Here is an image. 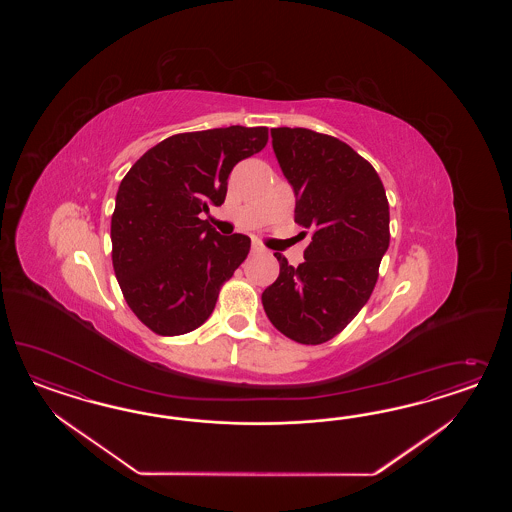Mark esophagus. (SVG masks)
Listing matches in <instances>:
<instances>
[{
	"label": "esophagus",
	"mask_w": 512,
	"mask_h": 512,
	"mask_svg": "<svg viewBox=\"0 0 512 512\" xmlns=\"http://www.w3.org/2000/svg\"><path fill=\"white\" fill-rule=\"evenodd\" d=\"M251 253H253V255H263V253H266V249H264L261 244L255 242V244L251 246Z\"/></svg>",
	"instance_id": "1"
}]
</instances>
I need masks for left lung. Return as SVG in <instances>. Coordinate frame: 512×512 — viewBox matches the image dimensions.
<instances>
[{
	"instance_id": "left-lung-1",
	"label": "left lung",
	"mask_w": 512,
	"mask_h": 512,
	"mask_svg": "<svg viewBox=\"0 0 512 512\" xmlns=\"http://www.w3.org/2000/svg\"><path fill=\"white\" fill-rule=\"evenodd\" d=\"M270 133L295 191V221L310 229L311 242L298 268L276 253L279 276L264 289V311L287 338L319 345L372 296L390 242L387 193L372 165L340 139L304 127Z\"/></svg>"
}]
</instances>
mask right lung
I'll use <instances>...</instances> for the list:
<instances>
[{"mask_svg": "<svg viewBox=\"0 0 512 512\" xmlns=\"http://www.w3.org/2000/svg\"><path fill=\"white\" fill-rule=\"evenodd\" d=\"M266 142V127L180 133L125 174L110 221L112 264L127 306L155 334L199 328L248 257L246 234L223 236L201 214L223 204L234 165Z\"/></svg>", "mask_w": 512, "mask_h": 512, "instance_id": "obj_1", "label": "right lung"}]
</instances>
